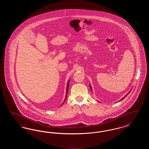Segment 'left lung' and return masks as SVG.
Listing matches in <instances>:
<instances>
[{
  "label": "left lung",
  "instance_id": "left-lung-1",
  "mask_svg": "<svg viewBox=\"0 0 149 149\" xmlns=\"http://www.w3.org/2000/svg\"><path fill=\"white\" fill-rule=\"evenodd\" d=\"M90 88H91V91H92V87H91V85H90ZM130 92H131V91H130V92H129L128 93V94H126V95H125V97H126V96H127V95L128 94H129V93H130ZM125 97H123V98H122V99H120V100H122V99H123V98H125Z\"/></svg>",
  "mask_w": 149,
  "mask_h": 149
}]
</instances>
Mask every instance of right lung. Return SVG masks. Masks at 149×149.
I'll return each instance as SVG.
<instances>
[{
    "label": "right lung",
    "instance_id": "1",
    "mask_svg": "<svg viewBox=\"0 0 149 149\" xmlns=\"http://www.w3.org/2000/svg\"><path fill=\"white\" fill-rule=\"evenodd\" d=\"M69 81H68V84H67V88H66V97H65V100H64V102L63 103V104L64 103L65 100L66 99V98H67V94H68V89H69Z\"/></svg>",
    "mask_w": 149,
    "mask_h": 149
}]
</instances>
